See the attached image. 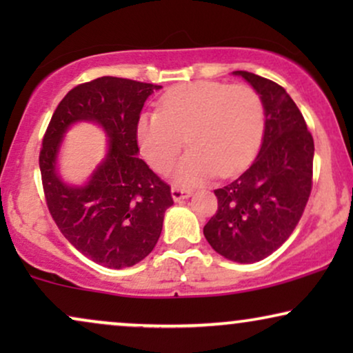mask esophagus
<instances>
[{
    "instance_id": "1",
    "label": "esophagus",
    "mask_w": 353,
    "mask_h": 353,
    "mask_svg": "<svg viewBox=\"0 0 353 353\" xmlns=\"http://www.w3.org/2000/svg\"><path fill=\"white\" fill-rule=\"evenodd\" d=\"M191 196L190 190H183V188H172V197L175 202H180L181 199H188Z\"/></svg>"
}]
</instances>
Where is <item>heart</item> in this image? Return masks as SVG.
Instances as JSON below:
<instances>
[{
	"instance_id": "obj_1",
	"label": "heart",
	"mask_w": 353,
	"mask_h": 353,
	"mask_svg": "<svg viewBox=\"0 0 353 353\" xmlns=\"http://www.w3.org/2000/svg\"><path fill=\"white\" fill-rule=\"evenodd\" d=\"M265 110L252 86L194 81L173 86L159 99L157 112L138 117L139 151L157 173L173 165L181 148L190 151L175 178L199 185L214 175L233 176L252 161L262 141Z\"/></svg>"
}]
</instances>
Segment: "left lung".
Wrapping results in <instances>:
<instances>
[{
  "mask_svg": "<svg viewBox=\"0 0 353 353\" xmlns=\"http://www.w3.org/2000/svg\"><path fill=\"white\" fill-rule=\"evenodd\" d=\"M265 109L262 148L239 178L215 190L219 209L204 226L209 244L239 263L259 262L283 245L305 210L313 185V144L303 115L281 85L236 70Z\"/></svg>",
  "mask_w": 353,
  "mask_h": 353,
  "instance_id": "left-lung-1",
  "label": "left lung"
}]
</instances>
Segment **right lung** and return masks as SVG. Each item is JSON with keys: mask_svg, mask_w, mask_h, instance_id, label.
<instances>
[{"mask_svg": "<svg viewBox=\"0 0 353 353\" xmlns=\"http://www.w3.org/2000/svg\"><path fill=\"white\" fill-rule=\"evenodd\" d=\"M161 86L99 77L77 85L57 104L40 149L48 210L74 248L108 268L141 262L157 244L163 214L173 204L170 185L138 157L134 127L148 96ZM91 119L110 137V152L88 185H64L55 173L61 134L72 123Z\"/></svg>", "mask_w": 353, "mask_h": 353, "instance_id": "add662e5", "label": "right lung"}]
</instances>
